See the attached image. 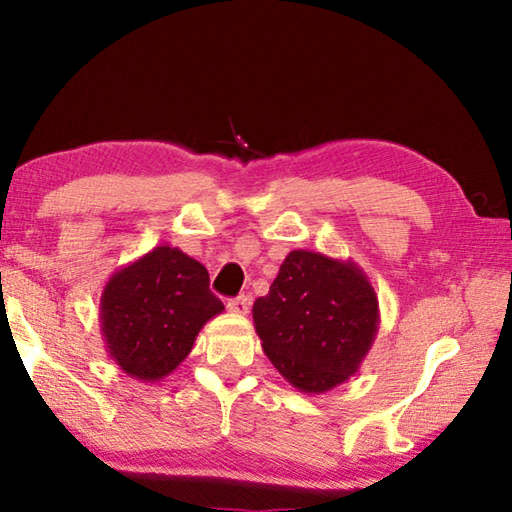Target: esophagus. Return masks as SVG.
<instances>
[{"label": "esophagus", "instance_id": "esophagus-1", "mask_svg": "<svg viewBox=\"0 0 512 512\" xmlns=\"http://www.w3.org/2000/svg\"><path fill=\"white\" fill-rule=\"evenodd\" d=\"M228 309L232 314H239V316H246L248 309H250V300L246 296H239V298H232L228 302Z\"/></svg>", "mask_w": 512, "mask_h": 512}]
</instances>
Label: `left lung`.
I'll return each mask as SVG.
<instances>
[{
	"label": "left lung",
	"mask_w": 512,
	"mask_h": 512,
	"mask_svg": "<svg viewBox=\"0 0 512 512\" xmlns=\"http://www.w3.org/2000/svg\"><path fill=\"white\" fill-rule=\"evenodd\" d=\"M266 357L293 388L320 395L359 370L379 329V300L354 262L291 250L253 305Z\"/></svg>",
	"instance_id": "obj_1"
}]
</instances>
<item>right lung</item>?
I'll return each instance as SVG.
<instances>
[{"mask_svg": "<svg viewBox=\"0 0 512 512\" xmlns=\"http://www.w3.org/2000/svg\"><path fill=\"white\" fill-rule=\"evenodd\" d=\"M223 302L207 268L180 248L158 246L112 273L101 293V336L128 377L160 381L192 352Z\"/></svg>", "mask_w": 512, "mask_h": 512, "instance_id": "obj_1", "label": "right lung"}]
</instances>
